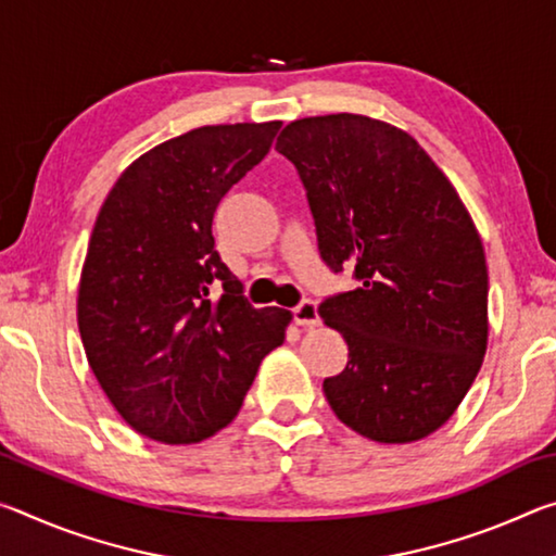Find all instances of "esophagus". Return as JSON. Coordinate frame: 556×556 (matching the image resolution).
<instances>
[{
  "label": "esophagus",
  "instance_id": "1",
  "mask_svg": "<svg viewBox=\"0 0 556 556\" xmlns=\"http://www.w3.org/2000/svg\"><path fill=\"white\" fill-rule=\"evenodd\" d=\"M294 321H296L299 326H306V328L318 326V308H316V301H312V299L301 301V304L294 308Z\"/></svg>",
  "mask_w": 556,
  "mask_h": 556
}]
</instances>
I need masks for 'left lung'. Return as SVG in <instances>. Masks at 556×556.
Instances as JSON below:
<instances>
[{
	"instance_id": "left-lung-1",
	"label": "left lung",
	"mask_w": 556,
	"mask_h": 556,
	"mask_svg": "<svg viewBox=\"0 0 556 556\" xmlns=\"http://www.w3.org/2000/svg\"><path fill=\"white\" fill-rule=\"evenodd\" d=\"M277 152L306 188L321 260L361 281L318 306L348 343L328 404L380 444L429 437L488 345L485 252L466 205L417 139L365 115L289 122Z\"/></svg>"
}]
</instances>
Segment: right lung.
<instances>
[{
	"instance_id": "add662e5",
	"label": "right lung",
	"mask_w": 556,
	"mask_h": 556,
	"mask_svg": "<svg viewBox=\"0 0 556 556\" xmlns=\"http://www.w3.org/2000/svg\"><path fill=\"white\" fill-rule=\"evenodd\" d=\"M281 122L208 125L149 149L112 186L90 235L78 328L127 425L164 444L228 427L291 312L255 308L213 238L223 195L267 156Z\"/></svg>"
}]
</instances>
